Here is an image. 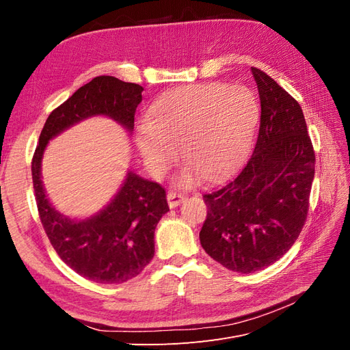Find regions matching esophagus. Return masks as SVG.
<instances>
[{"label": "esophagus", "instance_id": "1", "mask_svg": "<svg viewBox=\"0 0 350 350\" xmlns=\"http://www.w3.org/2000/svg\"><path fill=\"white\" fill-rule=\"evenodd\" d=\"M166 200H167V204H169V207H171V208H175V207H178L179 204L183 203L184 197H183L181 194H178V193L171 191V193H167Z\"/></svg>", "mask_w": 350, "mask_h": 350}]
</instances>
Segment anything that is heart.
Masks as SVG:
<instances>
[{
	"label": "heart",
	"mask_w": 350,
	"mask_h": 350,
	"mask_svg": "<svg viewBox=\"0 0 350 350\" xmlns=\"http://www.w3.org/2000/svg\"><path fill=\"white\" fill-rule=\"evenodd\" d=\"M260 120V102L242 84H194L159 98L149 118L135 126V147L149 174L159 179L179 149L185 165L175 178L189 188L198 174L215 179L229 172L247 152Z\"/></svg>",
	"instance_id": "1"
}]
</instances>
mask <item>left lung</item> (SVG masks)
Here are the masks:
<instances>
[{
  "mask_svg": "<svg viewBox=\"0 0 350 350\" xmlns=\"http://www.w3.org/2000/svg\"><path fill=\"white\" fill-rule=\"evenodd\" d=\"M261 103L256 149L242 171L203 196L201 247L221 266L248 274L271 266L304 228L315 154L304 112L266 72L251 67Z\"/></svg>",
  "mask_w": 350,
  "mask_h": 350,
  "instance_id": "obj_1",
  "label": "left lung"
}]
</instances>
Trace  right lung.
<instances>
[{
    "mask_svg": "<svg viewBox=\"0 0 350 350\" xmlns=\"http://www.w3.org/2000/svg\"><path fill=\"white\" fill-rule=\"evenodd\" d=\"M143 90L112 76L94 77L51 112L31 161L39 216L52 247L70 269L96 283H124L152 261L156 225L169 211L165 189L129 169L107 206L74 219L51 203L42 183V159L52 139L93 116H108L131 134Z\"/></svg>",
    "mask_w": 350,
    "mask_h": 350,
    "instance_id": "1",
    "label": "right lung"
}]
</instances>
